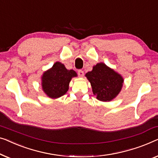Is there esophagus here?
I'll return each instance as SVG.
<instances>
[{
  "label": "esophagus",
  "instance_id": "1",
  "mask_svg": "<svg viewBox=\"0 0 158 158\" xmlns=\"http://www.w3.org/2000/svg\"><path fill=\"white\" fill-rule=\"evenodd\" d=\"M77 75H79V77H83V75H84V72L83 71V70H79L78 71H77Z\"/></svg>",
  "mask_w": 158,
  "mask_h": 158
}]
</instances>
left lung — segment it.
I'll use <instances>...</instances> for the list:
<instances>
[{
	"label": "left lung",
	"mask_w": 158,
	"mask_h": 158,
	"mask_svg": "<svg viewBox=\"0 0 158 158\" xmlns=\"http://www.w3.org/2000/svg\"><path fill=\"white\" fill-rule=\"evenodd\" d=\"M85 76L91 84L93 94L101 101L113 100L122 88L123 77L102 63L95 65Z\"/></svg>",
	"instance_id": "1"
}]
</instances>
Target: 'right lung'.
I'll list each match as a JSON object with an SVG mask.
<instances>
[{
    "label": "right lung",
    "mask_w": 158,
    "mask_h": 158,
    "mask_svg": "<svg viewBox=\"0 0 158 158\" xmlns=\"http://www.w3.org/2000/svg\"><path fill=\"white\" fill-rule=\"evenodd\" d=\"M75 76L77 74L73 70H67L63 64L56 62L43 75V90L51 98L61 97L67 93L70 80Z\"/></svg>",
    "instance_id": "right-lung-1"
}]
</instances>
